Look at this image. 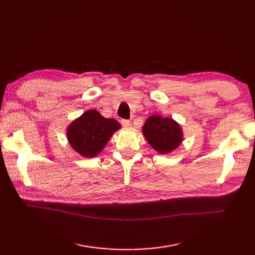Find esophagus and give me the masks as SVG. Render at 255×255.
Wrapping results in <instances>:
<instances>
[{
    "instance_id": "34e87169",
    "label": "esophagus",
    "mask_w": 255,
    "mask_h": 255,
    "mask_svg": "<svg viewBox=\"0 0 255 255\" xmlns=\"http://www.w3.org/2000/svg\"><path fill=\"white\" fill-rule=\"evenodd\" d=\"M121 125L123 127L128 128V127H130V121H128V120H121Z\"/></svg>"
}]
</instances>
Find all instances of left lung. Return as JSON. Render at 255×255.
Segmentation results:
<instances>
[{"label":"left lung","mask_w":255,"mask_h":255,"mask_svg":"<svg viewBox=\"0 0 255 255\" xmlns=\"http://www.w3.org/2000/svg\"><path fill=\"white\" fill-rule=\"evenodd\" d=\"M145 140L159 154H168L181 145L184 135L179 122L170 117L152 115L142 127Z\"/></svg>","instance_id":"8db88e82"}]
</instances>
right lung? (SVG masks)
Wrapping results in <instances>:
<instances>
[{"instance_id":"right-lung-1","label":"right lung","mask_w":255,"mask_h":255,"mask_svg":"<svg viewBox=\"0 0 255 255\" xmlns=\"http://www.w3.org/2000/svg\"><path fill=\"white\" fill-rule=\"evenodd\" d=\"M121 128L115 119L104 118L96 110L83 113L67 127V139L71 148L85 158L99 155L114 133Z\"/></svg>"}]
</instances>
